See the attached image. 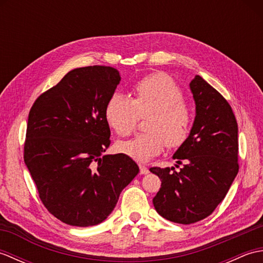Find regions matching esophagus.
<instances>
[{
	"label": "esophagus",
	"instance_id": "esophagus-1",
	"mask_svg": "<svg viewBox=\"0 0 263 263\" xmlns=\"http://www.w3.org/2000/svg\"><path fill=\"white\" fill-rule=\"evenodd\" d=\"M139 168H140V173H141V174H143V175H146V174H148V173H149V168H148L147 166L139 165Z\"/></svg>",
	"mask_w": 263,
	"mask_h": 263
}]
</instances>
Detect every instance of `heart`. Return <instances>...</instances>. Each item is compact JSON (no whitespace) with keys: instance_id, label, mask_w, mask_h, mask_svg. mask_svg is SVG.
Wrapping results in <instances>:
<instances>
[{"instance_id":"heart-1","label":"heart","mask_w":263,"mask_h":263,"mask_svg":"<svg viewBox=\"0 0 263 263\" xmlns=\"http://www.w3.org/2000/svg\"><path fill=\"white\" fill-rule=\"evenodd\" d=\"M177 83L166 73L144 77L133 87V97L111 95L105 106V120L116 135L130 136L140 117L143 128L131 140L117 143V150L139 163H146L168 149H178L187 141L192 127V109L183 99Z\"/></svg>"}]
</instances>
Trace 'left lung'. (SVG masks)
Instances as JSON below:
<instances>
[{
  "mask_svg": "<svg viewBox=\"0 0 263 263\" xmlns=\"http://www.w3.org/2000/svg\"><path fill=\"white\" fill-rule=\"evenodd\" d=\"M190 88L197 115L187 141L173 156L183 167L178 172L174 167L149 170L161 180L155 209L165 219L184 225L215 211L239 168L237 122L231 105L200 76Z\"/></svg>",
  "mask_w": 263,
  "mask_h": 263,
  "instance_id": "left-lung-1",
  "label": "left lung"
}]
</instances>
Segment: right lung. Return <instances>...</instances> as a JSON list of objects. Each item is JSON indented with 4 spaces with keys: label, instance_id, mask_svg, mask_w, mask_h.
Instances as JSON below:
<instances>
[{
    "label": "right lung",
    "instance_id": "right-lung-1",
    "mask_svg": "<svg viewBox=\"0 0 263 263\" xmlns=\"http://www.w3.org/2000/svg\"><path fill=\"white\" fill-rule=\"evenodd\" d=\"M120 80L110 66L78 68L30 108L25 164L44 206L64 224L87 227L104 221L139 173L124 154L103 156L110 144L105 106Z\"/></svg>",
    "mask_w": 263,
    "mask_h": 263
}]
</instances>
